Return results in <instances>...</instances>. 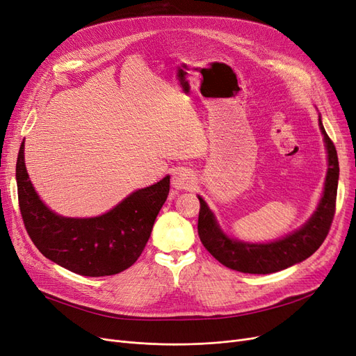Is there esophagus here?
Returning a JSON list of instances; mask_svg holds the SVG:
<instances>
[{"mask_svg":"<svg viewBox=\"0 0 356 356\" xmlns=\"http://www.w3.org/2000/svg\"><path fill=\"white\" fill-rule=\"evenodd\" d=\"M171 185L177 191H191L195 185V177L186 168H177L171 175Z\"/></svg>","mask_w":356,"mask_h":356,"instance_id":"34e87169","label":"esophagus"}]
</instances>
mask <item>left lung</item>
Listing matches in <instances>:
<instances>
[{"label":"left lung","instance_id":"obj_1","mask_svg":"<svg viewBox=\"0 0 356 356\" xmlns=\"http://www.w3.org/2000/svg\"><path fill=\"white\" fill-rule=\"evenodd\" d=\"M318 122L328 158L324 192L317 211L299 230L270 243H248L230 239L217 225L216 217L207 202L198 196L201 204L198 217L200 239L207 251L225 267L249 274L275 273L311 257L327 238L336 213L339 160L334 143L325 134L321 117Z\"/></svg>","mask_w":356,"mask_h":356}]
</instances>
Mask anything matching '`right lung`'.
<instances>
[{"label":"right lung","instance_id":"1","mask_svg":"<svg viewBox=\"0 0 356 356\" xmlns=\"http://www.w3.org/2000/svg\"><path fill=\"white\" fill-rule=\"evenodd\" d=\"M20 214L45 258L76 274L104 277L134 266L170 192V176L130 193L108 213L92 218L61 217L39 200L24 165V142L16 164Z\"/></svg>","mask_w":356,"mask_h":356}]
</instances>
